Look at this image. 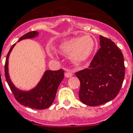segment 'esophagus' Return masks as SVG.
<instances>
[{
	"label": "esophagus",
	"mask_w": 133,
	"mask_h": 133,
	"mask_svg": "<svg viewBox=\"0 0 133 133\" xmlns=\"http://www.w3.org/2000/svg\"><path fill=\"white\" fill-rule=\"evenodd\" d=\"M72 75H73V74L71 72H70V71H67L65 73V76L66 77H72Z\"/></svg>",
	"instance_id": "esophagus-1"
}]
</instances>
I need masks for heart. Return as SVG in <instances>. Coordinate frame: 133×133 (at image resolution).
Here are the masks:
<instances>
[{
  "label": "heart",
  "mask_w": 133,
  "mask_h": 133,
  "mask_svg": "<svg viewBox=\"0 0 133 133\" xmlns=\"http://www.w3.org/2000/svg\"><path fill=\"white\" fill-rule=\"evenodd\" d=\"M95 48V41L89 35L75 37L66 39L58 46L60 53L64 55H71V58L75 63L79 64L89 59ZM51 55H54L52 50H49Z\"/></svg>",
  "instance_id": "1"
}]
</instances>
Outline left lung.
<instances>
[{
  "instance_id": "1",
  "label": "left lung",
  "mask_w": 133,
  "mask_h": 133,
  "mask_svg": "<svg viewBox=\"0 0 133 133\" xmlns=\"http://www.w3.org/2000/svg\"><path fill=\"white\" fill-rule=\"evenodd\" d=\"M100 48L88 68L75 73L80 81L79 97L84 104L98 106L118 95L125 77L124 58L114 42L100 35Z\"/></svg>"
}]
</instances>
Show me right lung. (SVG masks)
Here are the masks:
<instances>
[{
    "label": "right lung",
    "instance_id": "obj_1",
    "mask_svg": "<svg viewBox=\"0 0 133 133\" xmlns=\"http://www.w3.org/2000/svg\"><path fill=\"white\" fill-rule=\"evenodd\" d=\"M38 35L37 31L28 32L20 37L19 41L27 38H33ZM14 44L11 46L8 55L6 56L5 63V76L6 81L10 87L13 95L17 102L32 109H44L50 107L55 99L58 87L64 78V70L60 69L58 70H46L38 83L37 87L29 91H23L17 89L13 84L8 75V58L11 51L15 46Z\"/></svg>",
    "mask_w": 133,
    "mask_h": 133
}]
</instances>
